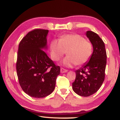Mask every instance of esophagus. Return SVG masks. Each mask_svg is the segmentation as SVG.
<instances>
[{"instance_id": "34e87169", "label": "esophagus", "mask_w": 120, "mask_h": 120, "mask_svg": "<svg viewBox=\"0 0 120 120\" xmlns=\"http://www.w3.org/2000/svg\"><path fill=\"white\" fill-rule=\"evenodd\" d=\"M60 71H61V73H64L67 72V71H68V70L65 69L63 68H61V69H60Z\"/></svg>"}]
</instances>
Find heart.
Instances as JSON below:
<instances>
[{
    "label": "heart",
    "instance_id": "1",
    "mask_svg": "<svg viewBox=\"0 0 120 120\" xmlns=\"http://www.w3.org/2000/svg\"><path fill=\"white\" fill-rule=\"evenodd\" d=\"M49 48L51 57L55 61L59 60L67 52L68 56L64 59L63 64L68 67L76 64L85 65L90 60L93 53L91 42L77 34H65L59 41L52 40Z\"/></svg>",
    "mask_w": 120,
    "mask_h": 120
}]
</instances>
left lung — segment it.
Instances as JSON below:
<instances>
[{
	"instance_id": "1",
	"label": "left lung",
	"mask_w": 120,
	"mask_h": 120,
	"mask_svg": "<svg viewBox=\"0 0 120 120\" xmlns=\"http://www.w3.org/2000/svg\"><path fill=\"white\" fill-rule=\"evenodd\" d=\"M86 35L93 44V53L87 63L75 71L72 89L82 96H89L100 89L105 78L107 52L103 40L95 33L87 31Z\"/></svg>"
}]
</instances>
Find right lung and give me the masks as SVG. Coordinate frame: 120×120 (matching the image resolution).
Listing matches in <instances>:
<instances>
[{
  "label": "right lung",
  "instance_id": "1",
  "mask_svg": "<svg viewBox=\"0 0 120 120\" xmlns=\"http://www.w3.org/2000/svg\"><path fill=\"white\" fill-rule=\"evenodd\" d=\"M49 30L35 29L20 41L17 52L16 71L22 90L31 97L41 98L54 90L60 68L48 57L47 48Z\"/></svg>",
  "mask_w": 120,
  "mask_h": 120
}]
</instances>
